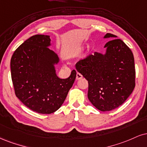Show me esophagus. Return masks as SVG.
Returning <instances> with one entry per match:
<instances>
[{"mask_svg": "<svg viewBox=\"0 0 147 147\" xmlns=\"http://www.w3.org/2000/svg\"><path fill=\"white\" fill-rule=\"evenodd\" d=\"M83 77V76L81 75L80 73H79V72H77V75H76V79H77V80H79V79H81V78Z\"/></svg>", "mask_w": 147, "mask_h": 147, "instance_id": "34e87169", "label": "esophagus"}]
</instances>
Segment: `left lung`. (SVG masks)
<instances>
[{"label":"left lung","instance_id":"1","mask_svg":"<svg viewBox=\"0 0 147 147\" xmlns=\"http://www.w3.org/2000/svg\"><path fill=\"white\" fill-rule=\"evenodd\" d=\"M105 44V54L95 52L76 63V69L88 81V97L102 112L117 108L127 99L135 88L134 57L131 49L117 36Z\"/></svg>","mask_w":147,"mask_h":147}]
</instances>
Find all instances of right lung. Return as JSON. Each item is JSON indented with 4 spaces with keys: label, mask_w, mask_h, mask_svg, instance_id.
I'll list each match as a JSON object with an SVG mask.
<instances>
[{
    "label": "right lung",
    "mask_w": 147,
    "mask_h": 147,
    "mask_svg": "<svg viewBox=\"0 0 147 147\" xmlns=\"http://www.w3.org/2000/svg\"><path fill=\"white\" fill-rule=\"evenodd\" d=\"M50 46L49 35H33L14 51L10 63L16 96L30 109L43 114L61 107L77 75L73 70L68 78L57 77L55 65L59 59Z\"/></svg>",
    "instance_id": "add662e5"
}]
</instances>
